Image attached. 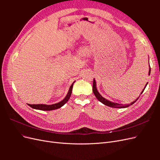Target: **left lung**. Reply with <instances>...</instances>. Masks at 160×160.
Listing matches in <instances>:
<instances>
[{"instance_id": "1", "label": "left lung", "mask_w": 160, "mask_h": 160, "mask_svg": "<svg viewBox=\"0 0 160 160\" xmlns=\"http://www.w3.org/2000/svg\"><path fill=\"white\" fill-rule=\"evenodd\" d=\"M150 72H151V68H150V66H149V72H148V75H150ZM147 85H148V83H146V86H145V88H143V91L141 92V94L143 92L145 88H146ZM96 88H97V87H96V82H95V79H93V93H94L95 96L96 97V98L98 99L100 101V102H101L103 104L107 105V106H109V107H111V108H128V107H129V105H133L135 102V101H136L138 99V98L136 100H135L134 101H133V102L131 103L129 105H123L122 104H119V103H113V102H111V101H110L109 100H107L106 99H105L104 98H103V97L99 94V93L98 92V89H97Z\"/></svg>"}]
</instances>
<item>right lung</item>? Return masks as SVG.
<instances>
[{
	"label": "right lung",
	"mask_w": 160,
	"mask_h": 160,
	"mask_svg": "<svg viewBox=\"0 0 160 160\" xmlns=\"http://www.w3.org/2000/svg\"><path fill=\"white\" fill-rule=\"evenodd\" d=\"M75 81H74L73 83H72V85H71L70 88L69 89L68 93H67V95L65 98L62 99L60 102L55 103V104H52V105H45V104H33V105H31L28 104V105L30 106L31 108L35 109H39V110H42V111H51V110H55L57 109H59L60 108H61L62 106H63L68 100L69 99L71 93H72V86H73V83H75Z\"/></svg>",
	"instance_id": "obj_1"
}]
</instances>
